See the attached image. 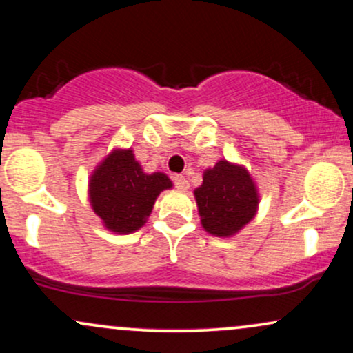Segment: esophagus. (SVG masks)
Returning a JSON list of instances; mask_svg holds the SVG:
<instances>
[{
    "instance_id": "1",
    "label": "esophagus",
    "mask_w": 353,
    "mask_h": 353,
    "mask_svg": "<svg viewBox=\"0 0 353 353\" xmlns=\"http://www.w3.org/2000/svg\"><path fill=\"white\" fill-rule=\"evenodd\" d=\"M174 185H176V188L179 190H188L189 189L188 179H185V176H181V174L174 176Z\"/></svg>"
}]
</instances>
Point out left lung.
<instances>
[{
  "mask_svg": "<svg viewBox=\"0 0 353 353\" xmlns=\"http://www.w3.org/2000/svg\"><path fill=\"white\" fill-rule=\"evenodd\" d=\"M201 224L216 237H230L252 221L259 194L245 168L219 161L204 172L202 185L194 190Z\"/></svg>",
  "mask_w": 353,
  "mask_h": 353,
  "instance_id": "left-lung-1",
  "label": "left lung"
}]
</instances>
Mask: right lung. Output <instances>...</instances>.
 Listing matches in <instances>:
<instances>
[{
    "label": "right lung",
    "instance_id": "obj_1",
    "mask_svg": "<svg viewBox=\"0 0 353 353\" xmlns=\"http://www.w3.org/2000/svg\"><path fill=\"white\" fill-rule=\"evenodd\" d=\"M171 188L165 174H145L131 149H116L92 172L89 201L108 230L131 234L143 228L156 197Z\"/></svg>",
    "mask_w": 353,
    "mask_h": 353
}]
</instances>
